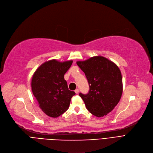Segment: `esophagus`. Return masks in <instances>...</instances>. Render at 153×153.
I'll return each instance as SVG.
<instances>
[{
	"mask_svg": "<svg viewBox=\"0 0 153 153\" xmlns=\"http://www.w3.org/2000/svg\"><path fill=\"white\" fill-rule=\"evenodd\" d=\"M75 92H76V94H78L79 93V89H76L75 90Z\"/></svg>",
	"mask_w": 153,
	"mask_h": 153,
	"instance_id": "esophagus-1",
	"label": "esophagus"
}]
</instances>
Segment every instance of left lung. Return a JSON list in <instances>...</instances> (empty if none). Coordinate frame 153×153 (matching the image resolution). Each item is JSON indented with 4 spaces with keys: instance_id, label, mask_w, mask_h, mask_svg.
<instances>
[{
    "instance_id": "obj_1",
    "label": "left lung",
    "mask_w": 153,
    "mask_h": 153,
    "mask_svg": "<svg viewBox=\"0 0 153 153\" xmlns=\"http://www.w3.org/2000/svg\"><path fill=\"white\" fill-rule=\"evenodd\" d=\"M76 63L85 73L89 85L87 94L79 93L87 109L95 117L107 115L122 97L121 71L114 62L101 56Z\"/></svg>"
}]
</instances>
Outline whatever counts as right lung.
Listing matches in <instances>:
<instances>
[{
    "label": "right lung",
    "mask_w": 153,
    "mask_h": 153,
    "mask_svg": "<svg viewBox=\"0 0 153 153\" xmlns=\"http://www.w3.org/2000/svg\"><path fill=\"white\" fill-rule=\"evenodd\" d=\"M72 63V60L46 61L36 70L32 77V92L39 108L50 117L57 118L64 114L69 108L72 97L76 94L69 90L64 78Z\"/></svg>",
    "instance_id": "add662e5"
}]
</instances>
